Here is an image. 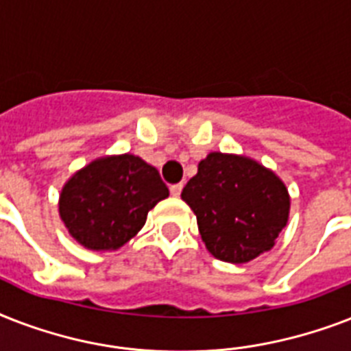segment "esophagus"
<instances>
[{"mask_svg":"<svg viewBox=\"0 0 351 351\" xmlns=\"http://www.w3.org/2000/svg\"><path fill=\"white\" fill-rule=\"evenodd\" d=\"M182 184H175V186H171L169 187V191H171V195H173V197H180V193H182Z\"/></svg>","mask_w":351,"mask_h":351,"instance_id":"esophagus-1","label":"esophagus"}]
</instances>
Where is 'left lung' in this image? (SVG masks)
<instances>
[{"label": "left lung", "mask_w": 351, "mask_h": 351, "mask_svg": "<svg viewBox=\"0 0 351 351\" xmlns=\"http://www.w3.org/2000/svg\"><path fill=\"white\" fill-rule=\"evenodd\" d=\"M182 200L215 258L245 264L275 245L289 219L288 187L275 171L244 154L213 151L198 162Z\"/></svg>", "instance_id": "left-lung-1"}]
</instances>
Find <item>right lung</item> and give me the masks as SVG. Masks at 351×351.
I'll list each match as a JSON object with an SVG mask.
<instances>
[{"label": "right lung", "mask_w": 351, "mask_h": 351, "mask_svg": "<svg viewBox=\"0 0 351 351\" xmlns=\"http://www.w3.org/2000/svg\"><path fill=\"white\" fill-rule=\"evenodd\" d=\"M169 197L156 167L136 154H109L78 169L62 187L60 219L80 245L117 251L142 230L147 213Z\"/></svg>", "instance_id": "1"}]
</instances>
